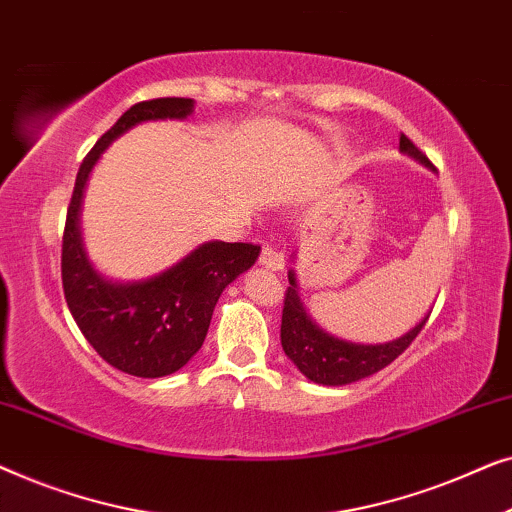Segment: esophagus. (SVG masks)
I'll list each match as a JSON object with an SVG mask.
<instances>
[{
	"label": "esophagus",
	"mask_w": 512,
	"mask_h": 512,
	"mask_svg": "<svg viewBox=\"0 0 512 512\" xmlns=\"http://www.w3.org/2000/svg\"><path fill=\"white\" fill-rule=\"evenodd\" d=\"M258 263L265 265L268 270H282L284 268V254L279 249L272 247V244H263L261 256H258Z\"/></svg>",
	"instance_id": "esophagus-1"
}]
</instances>
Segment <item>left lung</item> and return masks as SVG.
I'll return each instance as SVG.
<instances>
[{
    "mask_svg": "<svg viewBox=\"0 0 512 512\" xmlns=\"http://www.w3.org/2000/svg\"><path fill=\"white\" fill-rule=\"evenodd\" d=\"M401 151L433 167L426 153L419 151L410 137L401 135ZM289 284L291 286H286L284 293L282 310V347L307 380L326 384V387H342V384L375 375L377 370L398 359L429 321V314H426L412 331L401 335L398 340L384 342V345H354V342L338 340L324 333L307 317L303 303L298 298L293 272H289Z\"/></svg>",
    "mask_w": 512,
    "mask_h": 512,
    "instance_id": "left-lung-1",
    "label": "left lung"
}]
</instances>
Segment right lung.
Here are the masks:
<instances>
[{
	"mask_svg": "<svg viewBox=\"0 0 512 512\" xmlns=\"http://www.w3.org/2000/svg\"><path fill=\"white\" fill-rule=\"evenodd\" d=\"M188 97L137 102L97 139L76 174L62 233V291L69 312L109 366L135 377L177 373L205 342L214 305L237 275L256 263L258 244L207 242L170 270L135 284H114L88 263L81 247L79 207L83 186L100 153L142 121L186 118Z\"/></svg>",
	"mask_w": 512,
	"mask_h": 512,
	"instance_id": "add662e5",
	"label": "right lung"
}]
</instances>
